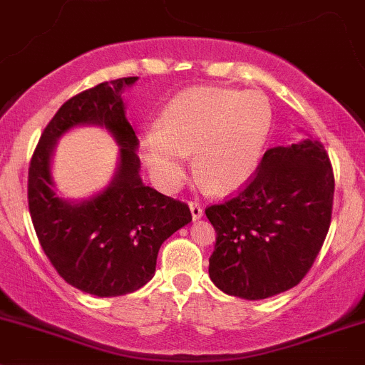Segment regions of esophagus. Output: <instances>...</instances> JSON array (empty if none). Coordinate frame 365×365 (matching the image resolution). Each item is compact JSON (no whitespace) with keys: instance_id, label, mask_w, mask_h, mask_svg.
Instances as JSON below:
<instances>
[{"instance_id":"esophagus-1","label":"esophagus","mask_w":365,"mask_h":365,"mask_svg":"<svg viewBox=\"0 0 365 365\" xmlns=\"http://www.w3.org/2000/svg\"><path fill=\"white\" fill-rule=\"evenodd\" d=\"M190 211H192L193 220H199V218L202 217V207H200V204L190 202Z\"/></svg>"}]
</instances>
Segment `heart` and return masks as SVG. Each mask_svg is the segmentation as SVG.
<instances>
[{
  "mask_svg": "<svg viewBox=\"0 0 365 365\" xmlns=\"http://www.w3.org/2000/svg\"><path fill=\"white\" fill-rule=\"evenodd\" d=\"M272 123V106L263 93L193 88L179 93L159 125L141 134V158L155 185L172 192L195 152L193 165L207 186L231 193L255 175Z\"/></svg>",
  "mask_w": 365,
  "mask_h": 365,
  "instance_id": "heart-1",
  "label": "heart"
}]
</instances>
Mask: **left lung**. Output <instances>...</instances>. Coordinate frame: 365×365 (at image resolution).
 Returning <instances> with one entry per match:
<instances>
[{"label":"left lung","mask_w":365,"mask_h":365,"mask_svg":"<svg viewBox=\"0 0 365 365\" xmlns=\"http://www.w3.org/2000/svg\"><path fill=\"white\" fill-rule=\"evenodd\" d=\"M333 192L335 177L321 141L269 148L237 195L206 207L217 232L211 281L251 301L296 287L324 244Z\"/></svg>","instance_id":"obj_1"}]
</instances>
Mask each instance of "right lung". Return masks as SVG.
<instances>
[{
    "instance_id": "right-lung-1",
    "label": "right lung",
    "mask_w": 365,
    "mask_h": 365,
    "mask_svg": "<svg viewBox=\"0 0 365 365\" xmlns=\"http://www.w3.org/2000/svg\"><path fill=\"white\" fill-rule=\"evenodd\" d=\"M138 76L102 82L69 98L46 125L29 168V210L44 255L71 287L98 297L136 292L152 279L163 242L192 222L188 204L145 186L138 138L121 93ZM78 124L106 126L120 145L111 185L82 203L54 195L49 159L54 143Z\"/></svg>"
}]
</instances>
